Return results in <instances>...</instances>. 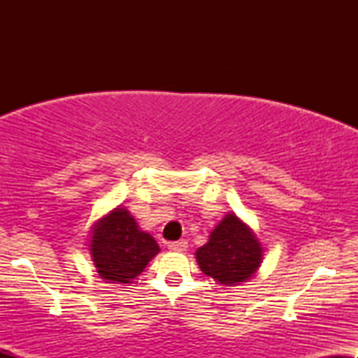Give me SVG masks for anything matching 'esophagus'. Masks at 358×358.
<instances>
[{"mask_svg":"<svg viewBox=\"0 0 358 358\" xmlns=\"http://www.w3.org/2000/svg\"><path fill=\"white\" fill-rule=\"evenodd\" d=\"M188 242L187 241H175V242H168V249L170 250H187Z\"/></svg>","mask_w":358,"mask_h":358,"instance_id":"1","label":"esophagus"}]
</instances>
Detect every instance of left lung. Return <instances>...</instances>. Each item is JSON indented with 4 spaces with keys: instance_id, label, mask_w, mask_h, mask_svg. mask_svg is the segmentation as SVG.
<instances>
[{
    "instance_id": "1",
    "label": "left lung",
    "mask_w": 358,
    "mask_h": 358,
    "mask_svg": "<svg viewBox=\"0 0 358 358\" xmlns=\"http://www.w3.org/2000/svg\"><path fill=\"white\" fill-rule=\"evenodd\" d=\"M262 256L256 234L236 213H227L210 232L207 244L195 252L203 274L224 286H237L252 278Z\"/></svg>"
}]
</instances>
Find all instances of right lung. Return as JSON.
<instances>
[{
  "label": "right lung",
  "instance_id": "add662e5",
  "mask_svg": "<svg viewBox=\"0 0 358 358\" xmlns=\"http://www.w3.org/2000/svg\"><path fill=\"white\" fill-rule=\"evenodd\" d=\"M89 250L104 281L129 285L159 252V245L124 207H117L92 225Z\"/></svg>",
  "mask_w": 358,
  "mask_h": 358
}]
</instances>
